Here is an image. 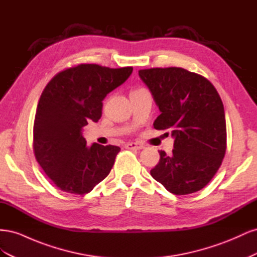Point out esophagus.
<instances>
[{"mask_svg":"<svg viewBox=\"0 0 257 257\" xmlns=\"http://www.w3.org/2000/svg\"><path fill=\"white\" fill-rule=\"evenodd\" d=\"M125 148H126V149L142 150V149H144L145 147H144L142 144H139V143H127V144L125 145Z\"/></svg>","mask_w":257,"mask_h":257,"instance_id":"obj_1","label":"esophagus"}]
</instances>
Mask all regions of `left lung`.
Returning <instances> with one entry per match:
<instances>
[{
	"mask_svg": "<svg viewBox=\"0 0 257 257\" xmlns=\"http://www.w3.org/2000/svg\"><path fill=\"white\" fill-rule=\"evenodd\" d=\"M161 114L155 130L172 131L173 153L159 151L151 176L170 193L197 192L220 168L226 150V122L222 99L205 77L181 67L141 69Z\"/></svg>",
	"mask_w": 257,
	"mask_h": 257,
	"instance_id": "1",
	"label": "left lung"
}]
</instances>
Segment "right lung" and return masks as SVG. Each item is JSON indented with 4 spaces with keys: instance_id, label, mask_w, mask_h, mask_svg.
Returning <instances> with one entry per match:
<instances>
[{
    "instance_id": "obj_1",
    "label": "right lung",
    "mask_w": 257,
    "mask_h": 257,
    "mask_svg": "<svg viewBox=\"0 0 257 257\" xmlns=\"http://www.w3.org/2000/svg\"><path fill=\"white\" fill-rule=\"evenodd\" d=\"M132 72L133 67L80 64L60 72L46 85L34 120V154L60 190L82 195L110 173L120 148L88 146L82 128L99 120L103 99Z\"/></svg>"
}]
</instances>
